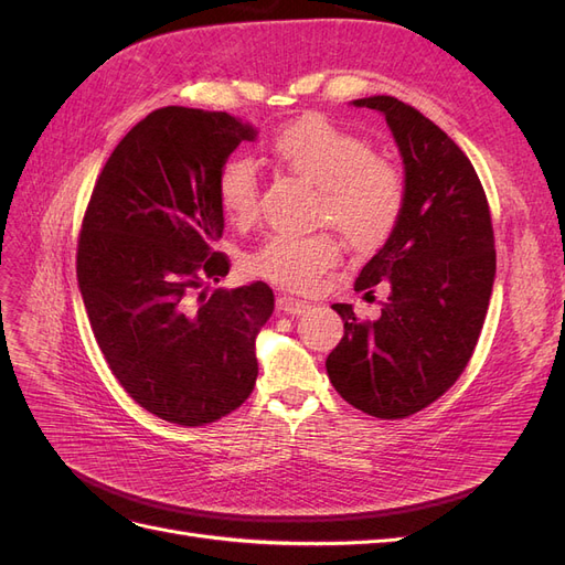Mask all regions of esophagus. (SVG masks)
Returning <instances> with one entry per match:
<instances>
[{
	"instance_id": "esophagus-1",
	"label": "esophagus",
	"mask_w": 565,
	"mask_h": 565,
	"mask_svg": "<svg viewBox=\"0 0 565 565\" xmlns=\"http://www.w3.org/2000/svg\"><path fill=\"white\" fill-rule=\"evenodd\" d=\"M276 306H278V311H282V313H287V316H301V313H306V311L311 309L309 301L297 299V297H287V295L278 297Z\"/></svg>"
}]
</instances>
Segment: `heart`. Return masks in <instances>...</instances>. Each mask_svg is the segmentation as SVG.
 <instances>
[{
  "instance_id": "heart-1",
  "label": "heart",
  "mask_w": 565,
  "mask_h": 565,
  "mask_svg": "<svg viewBox=\"0 0 565 565\" xmlns=\"http://www.w3.org/2000/svg\"><path fill=\"white\" fill-rule=\"evenodd\" d=\"M268 150L289 174L318 188V218L330 221L349 245L374 249L386 243L405 207V181L396 164L374 158L361 136L322 117H303L273 136ZM218 202L237 224H252L259 214V179L249 160L235 158L221 167ZM334 256L328 233H282L268 237L249 266L266 280L306 289Z\"/></svg>"
}]
</instances>
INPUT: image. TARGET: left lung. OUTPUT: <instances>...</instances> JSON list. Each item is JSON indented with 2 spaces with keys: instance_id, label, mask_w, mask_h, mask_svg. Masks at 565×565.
Returning <instances> with one entry per match:
<instances>
[{
  "instance_id": "left-lung-1",
  "label": "left lung",
  "mask_w": 565,
  "mask_h": 565,
  "mask_svg": "<svg viewBox=\"0 0 565 565\" xmlns=\"http://www.w3.org/2000/svg\"><path fill=\"white\" fill-rule=\"evenodd\" d=\"M351 106L384 115L403 160L405 207L355 280L358 292L386 282L382 316L361 322L351 303H332L344 337L324 367L347 403L401 419L465 372L492 295L494 237L483 185L446 131L393 96Z\"/></svg>"
}]
</instances>
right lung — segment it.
Wrapping results in <instances>:
<instances>
[{
    "label": "right lung",
    "mask_w": 565,
    "mask_h": 565,
    "mask_svg": "<svg viewBox=\"0 0 565 565\" xmlns=\"http://www.w3.org/2000/svg\"><path fill=\"white\" fill-rule=\"evenodd\" d=\"M256 127L167 106L117 143L82 221L77 287L117 382L164 422L202 426L254 388L273 289H214L228 259L218 172Z\"/></svg>",
    "instance_id": "obj_1"
}]
</instances>
